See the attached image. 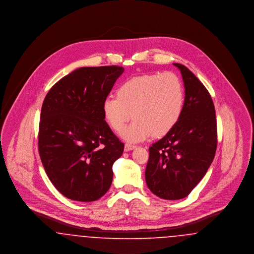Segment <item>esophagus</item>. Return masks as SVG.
I'll return each instance as SVG.
<instances>
[{"instance_id":"1","label":"esophagus","mask_w":254,"mask_h":254,"mask_svg":"<svg viewBox=\"0 0 254 254\" xmlns=\"http://www.w3.org/2000/svg\"><path fill=\"white\" fill-rule=\"evenodd\" d=\"M136 147V145H131V144H126L125 145V151H130Z\"/></svg>"}]
</instances>
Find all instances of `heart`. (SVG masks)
I'll list each match as a JSON object with an SVG mask.
<instances>
[{
  "instance_id": "b5f03b06",
  "label": "heart",
  "mask_w": 254,
  "mask_h": 254,
  "mask_svg": "<svg viewBox=\"0 0 254 254\" xmlns=\"http://www.w3.org/2000/svg\"><path fill=\"white\" fill-rule=\"evenodd\" d=\"M185 94L180 78L173 72L148 73L135 76L122 84L117 96L103 101V114L109 127L122 132L130 143L144 141L152 134L162 137L181 118Z\"/></svg>"
}]
</instances>
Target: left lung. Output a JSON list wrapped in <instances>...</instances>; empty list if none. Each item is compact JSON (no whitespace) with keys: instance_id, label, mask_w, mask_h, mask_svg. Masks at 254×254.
Segmentation results:
<instances>
[{"instance_id":"8db88e82","label":"left lung","mask_w":254,"mask_h":254,"mask_svg":"<svg viewBox=\"0 0 254 254\" xmlns=\"http://www.w3.org/2000/svg\"><path fill=\"white\" fill-rule=\"evenodd\" d=\"M181 71L185 102L181 118L149 147L145 182L152 193L166 200L187 197L203 179L217 147V123L213 101L205 85L188 67Z\"/></svg>"}]
</instances>
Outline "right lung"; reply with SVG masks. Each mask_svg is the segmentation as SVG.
<instances>
[{"instance_id":"obj_1","label":"right lung","mask_w":254,"mask_h":254,"mask_svg":"<svg viewBox=\"0 0 254 254\" xmlns=\"http://www.w3.org/2000/svg\"><path fill=\"white\" fill-rule=\"evenodd\" d=\"M124 70L117 65L78 68L44 100L40 157L53 186L73 201H96L111 186L112 166L125 145L105 121L102 106Z\"/></svg>"}]
</instances>
